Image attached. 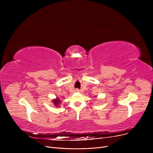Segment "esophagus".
<instances>
[{
	"label": "esophagus",
	"instance_id": "obj_1",
	"mask_svg": "<svg viewBox=\"0 0 153 153\" xmlns=\"http://www.w3.org/2000/svg\"><path fill=\"white\" fill-rule=\"evenodd\" d=\"M79 91H80V90L79 89H76V92H79Z\"/></svg>",
	"mask_w": 153,
	"mask_h": 153
}]
</instances>
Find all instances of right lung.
<instances>
[{
    "label": "right lung",
    "mask_w": 153,
    "mask_h": 153,
    "mask_svg": "<svg viewBox=\"0 0 153 153\" xmlns=\"http://www.w3.org/2000/svg\"><path fill=\"white\" fill-rule=\"evenodd\" d=\"M53 102L54 103V105L56 107H58L59 104H60L61 103V100L59 99V98H56V99H54L53 100Z\"/></svg>",
    "instance_id": "add662e5"
}]
</instances>
